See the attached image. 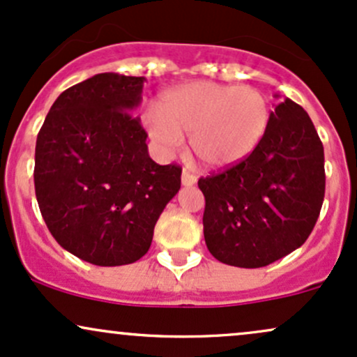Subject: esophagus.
Masks as SVG:
<instances>
[{"label": "esophagus", "instance_id": "1", "mask_svg": "<svg viewBox=\"0 0 357 357\" xmlns=\"http://www.w3.org/2000/svg\"><path fill=\"white\" fill-rule=\"evenodd\" d=\"M196 181H198V178H196L195 174L190 173L188 169H183V174H181L183 186H192V184H196Z\"/></svg>", "mask_w": 357, "mask_h": 357}]
</instances>
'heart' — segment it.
<instances>
[{
	"label": "heart",
	"instance_id": "heart-1",
	"mask_svg": "<svg viewBox=\"0 0 357 357\" xmlns=\"http://www.w3.org/2000/svg\"><path fill=\"white\" fill-rule=\"evenodd\" d=\"M270 104L253 87L191 82L169 89L144 117L151 139L174 149L188 134L191 154L204 169H227L247 159L264 141Z\"/></svg>",
	"mask_w": 357,
	"mask_h": 357
}]
</instances>
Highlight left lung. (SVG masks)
Instances as JSON below:
<instances>
[{
	"mask_svg": "<svg viewBox=\"0 0 357 357\" xmlns=\"http://www.w3.org/2000/svg\"><path fill=\"white\" fill-rule=\"evenodd\" d=\"M198 186L204 241L216 260L258 268L302 247L326 192L324 147L309 114L290 99L277 104L260 146Z\"/></svg>",
	"mask_w": 357,
	"mask_h": 357,
	"instance_id": "1",
	"label": "left lung"
}]
</instances>
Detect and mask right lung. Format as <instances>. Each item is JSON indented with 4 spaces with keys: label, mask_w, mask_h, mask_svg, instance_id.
<instances>
[{
    "label": "right lung",
    "mask_w": 357,
    "mask_h": 357,
    "mask_svg": "<svg viewBox=\"0 0 357 357\" xmlns=\"http://www.w3.org/2000/svg\"><path fill=\"white\" fill-rule=\"evenodd\" d=\"M144 77L97 73L61 92L35 147V192L53 238L99 267L134 264L181 188V167L149 158L132 110Z\"/></svg>",
    "instance_id": "add662e5"
}]
</instances>
